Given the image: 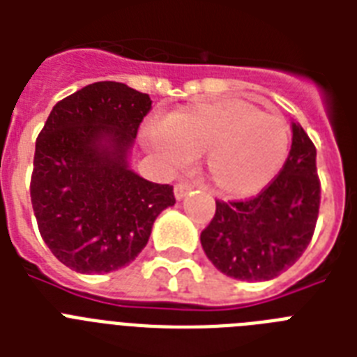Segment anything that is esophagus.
Listing matches in <instances>:
<instances>
[{"label": "esophagus", "instance_id": "esophagus-1", "mask_svg": "<svg viewBox=\"0 0 357 357\" xmlns=\"http://www.w3.org/2000/svg\"><path fill=\"white\" fill-rule=\"evenodd\" d=\"M192 189H195V185H192V183H187V181H179V183H176V187H174V195H176V198H178V200H181V198L189 195Z\"/></svg>", "mask_w": 357, "mask_h": 357}]
</instances>
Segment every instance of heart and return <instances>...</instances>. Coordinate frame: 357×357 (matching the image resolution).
Instances as JSON below:
<instances>
[{
  "label": "heart",
  "instance_id": "1",
  "mask_svg": "<svg viewBox=\"0 0 357 357\" xmlns=\"http://www.w3.org/2000/svg\"><path fill=\"white\" fill-rule=\"evenodd\" d=\"M142 139L176 168L206 153L207 179L229 198L261 192L282 172L291 150L287 120L237 98L187 105L167 123H146Z\"/></svg>",
  "mask_w": 357,
  "mask_h": 357
}]
</instances>
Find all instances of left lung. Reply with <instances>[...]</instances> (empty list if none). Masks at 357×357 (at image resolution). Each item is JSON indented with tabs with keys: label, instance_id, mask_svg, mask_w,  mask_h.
Here are the masks:
<instances>
[{
	"label": "left lung",
	"instance_id": "obj_1",
	"mask_svg": "<svg viewBox=\"0 0 357 357\" xmlns=\"http://www.w3.org/2000/svg\"><path fill=\"white\" fill-rule=\"evenodd\" d=\"M321 206L317 150L300 123L282 172L248 200H217L200 235L204 252L226 276L263 282L293 266L307 248Z\"/></svg>",
	"mask_w": 357,
	"mask_h": 357
}]
</instances>
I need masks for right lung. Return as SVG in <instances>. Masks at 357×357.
<instances>
[{"label":"right lung","instance_id":"add662e5","mask_svg":"<svg viewBox=\"0 0 357 357\" xmlns=\"http://www.w3.org/2000/svg\"><path fill=\"white\" fill-rule=\"evenodd\" d=\"M150 109L144 92L100 81L61 100L38 133L31 204L44 243L72 271L105 274L129 265L155 218L176 204L172 185L129 170L128 153Z\"/></svg>","mask_w":357,"mask_h":357}]
</instances>
